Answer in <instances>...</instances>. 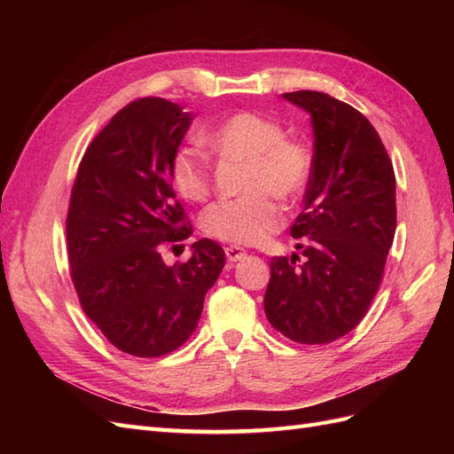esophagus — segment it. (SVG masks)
<instances>
[{
    "mask_svg": "<svg viewBox=\"0 0 454 454\" xmlns=\"http://www.w3.org/2000/svg\"><path fill=\"white\" fill-rule=\"evenodd\" d=\"M225 255H227V259L231 261V263H235V261H240L246 255V250L239 248V246H227Z\"/></svg>",
    "mask_w": 454,
    "mask_h": 454,
    "instance_id": "1",
    "label": "esophagus"
}]
</instances>
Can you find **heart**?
I'll use <instances>...</instances> for the list:
<instances>
[{"label":"heart","mask_w":454,"mask_h":454,"mask_svg":"<svg viewBox=\"0 0 454 454\" xmlns=\"http://www.w3.org/2000/svg\"><path fill=\"white\" fill-rule=\"evenodd\" d=\"M214 153L244 162L246 195L212 204L202 215L206 235L231 244H255L280 225L282 199L303 193L312 172L307 144L286 138L278 121L254 112L227 117L204 134ZM172 184L184 199L204 200L212 191L210 162L195 147H180L170 160Z\"/></svg>","instance_id":"obj_1"}]
</instances>
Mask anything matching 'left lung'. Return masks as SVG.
I'll return each mask as SVG.
<instances>
[{"instance_id":"8db88e82","label":"left lung","mask_w":454,"mask_h":454,"mask_svg":"<svg viewBox=\"0 0 454 454\" xmlns=\"http://www.w3.org/2000/svg\"><path fill=\"white\" fill-rule=\"evenodd\" d=\"M284 98L310 114L314 130L305 208L290 229L305 259H270L265 314L284 337L325 345L352 332L379 292L395 232V176L358 109L316 90Z\"/></svg>"}]
</instances>
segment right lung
<instances>
[{
  "instance_id": "obj_1",
  "label": "right lung",
  "mask_w": 454,
  "mask_h": 454,
  "mask_svg": "<svg viewBox=\"0 0 454 454\" xmlns=\"http://www.w3.org/2000/svg\"><path fill=\"white\" fill-rule=\"evenodd\" d=\"M191 119L155 96L130 102L90 142L72 187L66 242L81 309L115 348L138 358L184 345L225 265L210 239L195 242L185 263L160 257L193 235L170 177Z\"/></svg>"
}]
</instances>
